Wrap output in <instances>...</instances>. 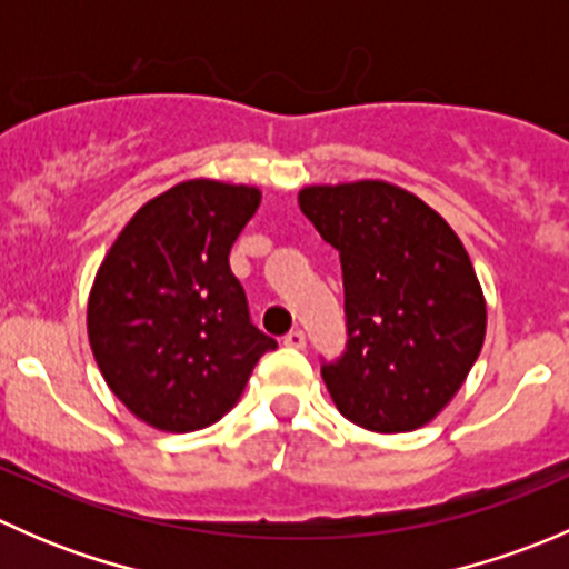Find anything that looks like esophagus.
Returning a JSON list of instances; mask_svg holds the SVG:
<instances>
[{
  "label": "esophagus",
  "mask_w": 569,
  "mask_h": 569,
  "mask_svg": "<svg viewBox=\"0 0 569 569\" xmlns=\"http://www.w3.org/2000/svg\"><path fill=\"white\" fill-rule=\"evenodd\" d=\"M283 343H286V347H291V349H302V347H306V332H302V330H289L283 336Z\"/></svg>",
  "instance_id": "obj_1"
}]
</instances>
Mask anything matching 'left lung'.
I'll return each mask as SVG.
<instances>
[{
	"instance_id": "1",
	"label": "left lung",
	"mask_w": 569,
	"mask_h": 569,
	"mask_svg": "<svg viewBox=\"0 0 569 569\" xmlns=\"http://www.w3.org/2000/svg\"><path fill=\"white\" fill-rule=\"evenodd\" d=\"M300 209L341 258L347 347L321 358L332 401L371 432L423 427L485 343V297L462 242L438 211L386 181L306 187Z\"/></svg>"
}]
</instances>
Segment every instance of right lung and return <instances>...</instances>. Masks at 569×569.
<instances>
[{
    "label": "right lung",
    "mask_w": 569,
    "mask_h": 569,
    "mask_svg": "<svg viewBox=\"0 0 569 569\" xmlns=\"http://www.w3.org/2000/svg\"><path fill=\"white\" fill-rule=\"evenodd\" d=\"M258 200V189L209 178L176 183L131 217L96 274V363L151 427L194 432L220 421L258 358L278 347L250 321L228 263Z\"/></svg>",
    "instance_id": "obj_1"
}]
</instances>
